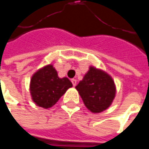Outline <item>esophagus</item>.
<instances>
[{
	"mask_svg": "<svg viewBox=\"0 0 149 149\" xmlns=\"http://www.w3.org/2000/svg\"><path fill=\"white\" fill-rule=\"evenodd\" d=\"M72 85H73V86H76V84H77V80L74 79V78H72Z\"/></svg>",
	"mask_w": 149,
	"mask_h": 149,
	"instance_id": "esophagus-1",
	"label": "esophagus"
}]
</instances>
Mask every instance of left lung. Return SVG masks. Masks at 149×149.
Instances as JSON below:
<instances>
[{
  "label": "left lung",
  "mask_w": 149,
  "mask_h": 149,
  "mask_svg": "<svg viewBox=\"0 0 149 149\" xmlns=\"http://www.w3.org/2000/svg\"><path fill=\"white\" fill-rule=\"evenodd\" d=\"M76 89L87 109L94 113L102 112L109 107L116 94L111 77L94 67L90 68Z\"/></svg>",
  "instance_id": "obj_1"
}]
</instances>
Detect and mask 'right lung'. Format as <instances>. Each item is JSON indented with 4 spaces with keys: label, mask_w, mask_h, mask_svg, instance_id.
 I'll return each mask as SVG.
<instances>
[{
    "label": "right lung",
    "mask_w": 149,
    "mask_h": 149,
    "mask_svg": "<svg viewBox=\"0 0 149 149\" xmlns=\"http://www.w3.org/2000/svg\"><path fill=\"white\" fill-rule=\"evenodd\" d=\"M72 86V84L67 77L59 78L56 70L50 65L33 76L30 91L33 102L40 107L47 109L56 104Z\"/></svg>",
    "instance_id": "1"
}]
</instances>
